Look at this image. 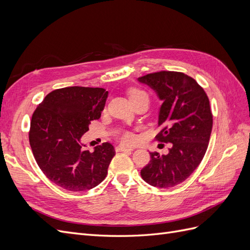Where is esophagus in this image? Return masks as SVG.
<instances>
[{
	"label": "esophagus",
	"mask_w": 250,
	"mask_h": 250,
	"mask_svg": "<svg viewBox=\"0 0 250 250\" xmlns=\"http://www.w3.org/2000/svg\"><path fill=\"white\" fill-rule=\"evenodd\" d=\"M133 148L132 147H125V146H122L120 145L117 147V151H132Z\"/></svg>",
	"instance_id": "esophagus-1"
}]
</instances>
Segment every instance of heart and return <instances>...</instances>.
Returning <instances> with one entry per match:
<instances>
[{"instance_id":"1","label":"heart","mask_w":250,"mask_h":250,"mask_svg":"<svg viewBox=\"0 0 250 250\" xmlns=\"http://www.w3.org/2000/svg\"><path fill=\"white\" fill-rule=\"evenodd\" d=\"M128 95H129V98H130L131 101L138 99V98H141V97H147L148 98V96L145 92H143V90H141L139 88H135V87L129 88V90H128ZM122 140L125 143H129L133 140V135L129 132H125L122 135Z\"/></svg>"}]
</instances>
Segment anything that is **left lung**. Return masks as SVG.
Instances as JSON below:
<instances>
[{
	"label": "left lung",
	"mask_w": 250,
	"mask_h": 250,
	"mask_svg": "<svg viewBox=\"0 0 250 250\" xmlns=\"http://www.w3.org/2000/svg\"><path fill=\"white\" fill-rule=\"evenodd\" d=\"M138 80L163 101L158 113L162 130L156 138L172 143L168 154L150 153L141 176L150 186L175 187L191 175L206 154L213 127L208 98L196 80L184 73L162 71Z\"/></svg>",
	"instance_id": "obj_1"
}]
</instances>
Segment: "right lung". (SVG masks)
Returning <instances> with one entry per match:
<instances>
[{"mask_svg": "<svg viewBox=\"0 0 250 250\" xmlns=\"http://www.w3.org/2000/svg\"><path fill=\"white\" fill-rule=\"evenodd\" d=\"M108 92L100 87L71 86L44 97L31 119L29 142L35 161L52 183L72 192L90 190L107 175L115 156L109 143L85 150L82 135L101 117Z\"/></svg>", "mask_w": 250, "mask_h": 250, "instance_id": "obj_1", "label": "right lung"}]
</instances>
